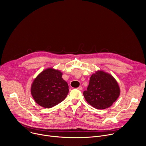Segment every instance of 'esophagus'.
<instances>
[{
	"mask_svg": "<svg viewBox=\"0 0 146 146\" xmlns=\"http://www.w3.org/2000/svg\"><path fill=\"white\" fill-rule=\"evenodd\" d=\"M77 89H78L79 90H82V86H79Z\"/></svg>",
	"mask_w": 146,
	"mask_h": 146,
	"instance_id": "obj_1",
	"label": "esophagus"
}]
</instances>
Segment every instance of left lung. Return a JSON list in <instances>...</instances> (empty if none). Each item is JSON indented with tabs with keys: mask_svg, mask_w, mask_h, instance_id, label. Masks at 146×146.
<instances>
[{
	"mask_svg": "<svg viewBox=\"0 0 146 146\" xmlns=\"http://www.w3.org/2000/svg\"><path fill=\"white\" fill-rule=\"evenodd\" d=\"M120 94L118 84L110 74L98 71L90 77L87 90L83 93L86 101L97 109L111 106Z\"/></svg>",
	"mask_w": 146,
	"mask_h": 146,
	"instance_id": "left-lung-1",
	"label": "left lung"
}]
</instances>
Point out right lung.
I'll return each instance as SVG.
<instances>
[{
    "instance_id": "obj_1",
    "label": "right lung",
    "mask_w": 146,
    "mask_h": 146,
    "mask_svg": "<svg viewBox=\"0 0 146 146\" xmlns=\"http://www.w3.org/2000/svg\"><path fill=\"white\" fill-rule=\"evenodd\" d=\"M62 73L52 68L40 73L31 86V94L40 106L51 108L63 101L69 93L68 83L62 78Z\"/></svg>"
}]
</instances>
